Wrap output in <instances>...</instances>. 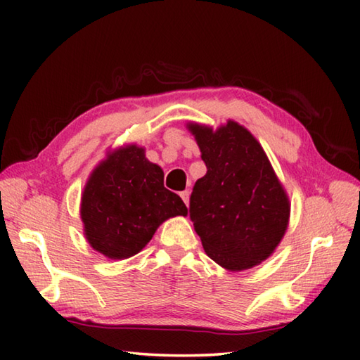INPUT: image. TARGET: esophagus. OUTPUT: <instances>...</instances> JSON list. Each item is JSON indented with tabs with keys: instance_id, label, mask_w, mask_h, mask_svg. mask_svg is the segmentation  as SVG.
Masks as SVG:
<instances>
[{
	"instance_id": "obj_1",
	"label": "esophagus",
	"mask_w": 360,
	"mask_h": 360,
	"mask_svg": "<svg viewBox=\"0 0 360 360\" xmlns=\"http://www.w3.org/2000/svg\"><path fill=\"white\" fill-rule=\"evenodd\" d=\"M181 198H182V201H184V204L188 205V202H190V192H188V190L181 192Z\"/></svg>"
}]
</instances>
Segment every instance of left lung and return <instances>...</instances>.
<instances>
[{"instance_id":"8db88e82","label":"left lung","mask_w":360,"mask_h":360,"mask_svg":"<svg viewBox=\"0 0 360 360\" xmlns=\"http://www.w3.org/2000/svg\"><path fill=\"white\" fill-rule=\"evenodd\" d=\"M188 128L207 167L190 195V219L213 262L249 269L269 257L286 232L285 190L246 128L235 122L215 133L196 124Z\"/></svg>"}]
</instances>
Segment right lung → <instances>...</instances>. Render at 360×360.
I'll use <instances>...</instances> for the list:
<instances>
[{"instance_id": "obj_1", "label": "right lung", "mask_w": 360, "mask_h": 360, "mask_svg": "<svg viewBox=\"0 0 360 360\" xmlns=\"http://www.w3.org/2000/svg\"><path fill=\"white\" fill-rule=\"evenodd\" d=\"M80 212L91 246L119 259L142 250L162 221L186 217L187 207L164 187L160 167L131 145L114 151L93 172Z\"/></svg>"}]
</instances>
